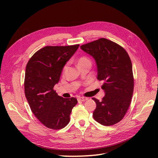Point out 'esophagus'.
<instances>
[{
  "instance_id": "obj_1",
  "label": "esophagus",
  "mask_w": 158,
  "mask_h": 158,
  "mask_svg": "<svg viewBox=\"0 0 158 158\" xmlns=\"http://www.w3.org/2000/svg\"><path fill=\"white\" fill-rule=\"evenodd\" d=\"M88 99V98H86V97H79V98H77V100H80V101H83V102L85 101V100H87Z\"/></svg>"
}]
</instances>
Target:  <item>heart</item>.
I'll use <instances>...</instances> for the list:
<instances>
[{
	"mask_svg": "<svg viewBox=\"0 0 158 158\" xmlns=\"http://www.w3.org/2000/svg\"><path fill=\"white\" fill-rule=\"evenodd\" d=\"M87 63H91V61H90V60L88 58V57H86V56H82V57H81V58H79V60H78L79 66L84 64H87ZM67 66H68V65H67V64H65L64 66L63 69H62V73H63L66 71V70L67 69Z\"/></svg>",
	"mask_w": 158,
	"mask_h": 158,
	"instance_id": "heart-1",
	"label": "heart"
}]
</instances>
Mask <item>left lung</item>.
I'll list each match as a JSON object with an SVG mask.
<instances>
[{
    "label": "left lung",
    "mask_w": 158,
    "mask_h": 158,
    "mask_svg": "<svg viewBox=\"0 0 158 158\" xmlns=\"http://www.w3.org/2000/svg\"><path fill=\"white\" fill-rule=\"evenodd\" d=\"M95 59L98 79L103 81L105 96L96 103L93 117L103 126L119 122L128 109L134 90L132 62L123 48L109 39L101 38L81 46Z\"/></svg>",
    "instance_id": "obj_1"
}]
</instances>
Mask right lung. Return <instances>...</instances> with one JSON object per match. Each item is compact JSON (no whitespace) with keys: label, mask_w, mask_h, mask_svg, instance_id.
I'll use <instances>...</instances> for the list:
<instances>
[{"label":"right lung","mask_w":158,"mask_h":158,"mask_svg":"<svg viewBox=\"0 0 158 158\" xmlns=\"http://www.w3.org/2000/svg\"><path fill=\"white\" fill-rule=\"evenodd\" d=\"M79 45L46 46L38 50L27 63L24 79L26 98L32 112L43 125L52 130L64 127L70 122L77 100L64 98L53 87L58 83L64 66Z\"/></svg>","instance_id":"1"}]
</instances>
